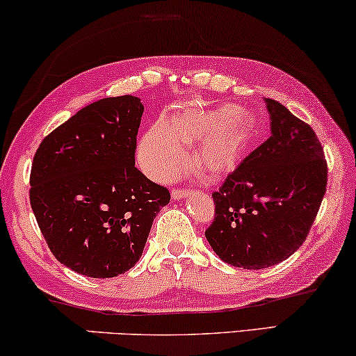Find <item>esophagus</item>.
I'll use <instances>...</instances> for the list:
<instances>
[{
    "label": "esophagus",
    "instance_id": "1",
    "mask_svg": "<svg viewBox=\"0 0 356 356\" xmlns=\"http://www.w3.org/2000/svg\"><path fill=\"white\" fill-rule=\"evenodd\" d=\"M189 193H191V191H189V189H186V188H173L172 189V197L173 199H181V197H186Z\"/></svg>",
    "mask_w": 356,
    "mask_h": 356
}]
</instances>
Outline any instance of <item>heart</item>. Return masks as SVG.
I'll list each match as a JSON object with an SVG mask.
<instances>
[{"label": "heart", "mask_w": 356, "mask_h": 356, "mask_svg": "<svg viewBox=\"0 0 356 356\" xmlns=\"http://www.w3.org/2000/svg\"><path fill=\"white\" fill-rule=\"evenodd\" d=\"M252 116L233 106L186 108L157 123L139 143L140 167L150 178L168 181L188 167L184 145H194L193 165L211 178L235 170L252 133Z\"/></svg>", "instance_id": "1"}]
</instances>
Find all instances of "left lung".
<instances>
[{
	"label": "left lung",
	"instance_id": "8db88e82",
	"mask_svg": "<svg viewBox=\"0 0 356 356\" xmlns=\"http://www.w3.org/2000/svg\"><path fill=\"white\" fill-rule=\"evenodd\" d=\"M270 138L212 193L206 238L227 264L264 269L290 257L308 236L327 186V162L313 128L266 99Z\"/></svg>",
	"mask_w": 356,
	"mask_h": 356
}]
</instances>
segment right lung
<instances>
[{
    "label": "right lung",
    "mask_w": 356,
    "mask_h": 356,
    "mask_svg": "<svg viewBox=\"0 0 356 356\" xmlns=\"http://www.w3.org/2000/svg\"><path fill=\"white\" fill-rule=\"evenodd\" d=\"M138 97L97 100L53 129L31 170V207L48 248L77 274L108 279L139 261L170 191L136 168Z\"/></svg>",
    "instance_id": "obj_1"
}]
</instances>
